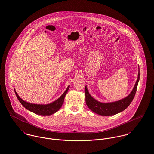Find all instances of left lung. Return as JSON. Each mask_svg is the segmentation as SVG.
I'll use <instances>...</instances> for the list:
<instances>
[{
    "label": "left lung",
    "mask_w": 154,
    "mask_h": 154,
    "mask_svg": "<svg viewBox=\"0 0 154 154\" xmlns=\"http://www.w3.org/2000/svg\"><path fill=\"white\" fill-rule=\"evenodd\" d=\"M137 82L130 94L126 97L113 102H100L93 98L89 93L87 85H85V103L88 107L95 113L102 116H112L116 115L125 110L132 102L139 81V67Z\"/></svg>",
    "instance_id": "8db88e82"
}]
</instances>
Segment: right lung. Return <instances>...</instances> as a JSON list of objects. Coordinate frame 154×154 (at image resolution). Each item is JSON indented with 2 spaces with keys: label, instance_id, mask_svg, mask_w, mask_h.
Masks as SVG:
<instances>
[{
  "label": "right lung",
  "instance_id": "1",
  "mask_svg": "<svg viewBox=\"0 0 154 154\" xmlns=\"http://www.w3.org/2000/svg\"><path fill=\"white\" fill-rule=\"evenodd\" d=\"M69 85L67 87L66 91L64 92V93L56 100L50 103L49 104H35V103H31L27 102L23 99H22L18 95L17 92L16 91L15 89L14 88L16 96L17 97L18 100L19 102L21 103V104L26 108L29 111L33 112L36 115H42V116H49L51 115L52 114L56 113L57 111H58L60 108L61 107L65 96L66 94L68 92Z\"/></svg>",
  "mask_w": 154,
  "mask_h": 154
}]
</instances>
